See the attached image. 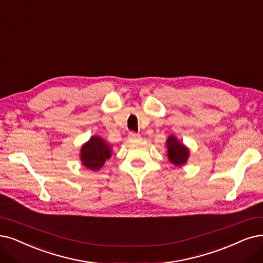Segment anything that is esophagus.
<instances>
[{"instance_id": "esophagus-1", "label": "esophagus", "mask_w": 263, "mask_h": 263, "mask_svg": "<svg viewBox=\"0 0 263 263\" xmlns=\"http://www.w3.org/2000/svg\"><path fill=\"white\" fill-rule=\"evenodd\" d=\"M128 138H129V140H131V141H139V140L141 139L140 134H138V133H134V132H130Z\"/></svg>"}]
</instances>
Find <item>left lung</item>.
Returning <instances> with one entry per match:
<instances>
[{
	"label": "left lung",
	"mask_w": 263,
	"mask_h": 263,
	"mask_svg": "<svg viewBox=\"0 0 263 263\" xmlns=\"http://www.w3.org/2000/svg\"><path fill=\"white\" fill-rule=\"evenodd\" d=\"M167 156L171 163L176 167H182L190 158V148L185 144L181 143L176 135L170 134L166 141Z\"/></svg>",
	"instance_id": "left-lung-1"
}]
</instances>
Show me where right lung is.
Masks as SVG:
<instances>
[{"label":"right lung","instance_id":"1","mask_svg":"<svg viewBox=\"0 0 263 263\" xmlns=\"http://www.w3.org/2000/svg\"><path fill=\"white\" fill-rule=\"evenodd\" d=\"M112 148L110 144L100 135H92L80 149V160L82 166L92 171H99L107 159L111 157Z\"/></svg>","mask_w":263,"mask_h":263}]
</instances>
